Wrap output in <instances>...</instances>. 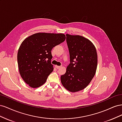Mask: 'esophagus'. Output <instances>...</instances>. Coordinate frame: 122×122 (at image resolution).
Segmentation results:
<instances>
[{
	"label": "esophagus",
	"mask_w": 122,
	"mask_h": 122,
	"mask_svg": "<svg viewBox=\"0 0 122 122\" xmlns=\"http://www.w3.org/2000/svg\"><path fill=\"white\" fill-rule=\"evenodd\" d=\"M55 67H56L57 69H60L61 67V66H55Z\"/></svg>",
	"instance_id": "esophagus-1"
}]
</instances>
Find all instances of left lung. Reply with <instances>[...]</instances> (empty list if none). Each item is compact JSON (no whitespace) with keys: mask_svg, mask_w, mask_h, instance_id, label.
Segmentation results:
<instances>
[{"mask_svg":"<svg viewBox=\"0 0 122 122\" xmlns=\"http://www.w3.org/2000/svg\"><path fill=\"white\" fill-rule=\"evenodd\" d=\"M70 64L61 76L62 86L75 93L83 90L91 82L96 72L98 56L94 44L79 35H66Z\"/></svg>","mask_w":122,"mask_h":122,"instance_id":"8db88e82","label":"left lung"}]
</instances>
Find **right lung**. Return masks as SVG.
<instances>
[{
    "label": "right lung",
    "instance_id": "1",
    "mask_svg": "<svg viewBox=\"0 0 122 122\" xmlns=\"http://www.w3.org/2000/svg\"><path fill=\"white\" fill-rule=\"evenodd\" d=\"M65 39L63 34L39 32L29 36L21 43L17 54L18 68L21 77L29 86L37 88L45 83L53 70L51 50Z\"/></svg>",
    "mask_w": 122,
    "mask_h": 122
}]
</instances>
